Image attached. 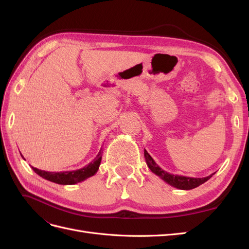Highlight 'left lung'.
Wrapping results in <instances>:
<instances>
[{"label":"left lung","instance_id":"1","mask_svg":"<svg viewBox=\"0 0 249 249\" xmlns=\"http://www.w3.org/2000/svg\"><path fill=\"white\" fill-rule=\"evenodd\" d=\"M144 158H145L148 168L152 170L153 173L161 178L164 182H166L170 186L180 190L194 189V188H196L199 185L207 182V180L210 179L214 175V173H212V175H210L209 177H206V178H189V177H184V176H178V175H171V173H168L165 170H163L159 165L155 162L153 158L150 157V155L146 152V149H144Z\"/></svg>","mask_w":249,"mask_h":249}]
</instances>
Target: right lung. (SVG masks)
<instances>
[{
    "label": "right lung",
    "instance_id": "obj_1",
    "mask_svg": "<svg viewBox=\"0 0 249 249\" xmlns=\"http://www.w3.org/2000/svg\"><path fill=\"white\" fill-rule=\"evenodd\" d=\"M102 161V152L97 154V156L94 159L90 162L85 167L77 170H71V171H63V172H50V171H44L37 168H33V170L37 173V175L40 176L41 178H46L50 182L60 184V185H74L77 183L83 182L86 178L94 176L95 173L99 170L100 164Z\"/></svg>",
    "mask_w": 249,
    "mask_h": 249
}]
</instances>
